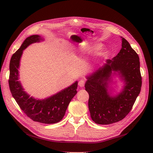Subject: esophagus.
<instances>
[{"mask_svg": "<svg viewBox=\"0 0 153 153\" xmlns=\"http://www.w3.org/2000/svg\"><path fill=\"white\" fill-rule=\"evenodd\" d=\"M85 85V81L84 80H80L78 82V85H79L80 87H83Z\"/></svg>", "mask_w": 153, "mask_h": 153, "instance_id": "1", "label": "esophagus"}]
</instances>
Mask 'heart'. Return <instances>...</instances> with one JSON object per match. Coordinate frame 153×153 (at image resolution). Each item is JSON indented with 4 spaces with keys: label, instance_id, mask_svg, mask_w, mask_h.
Masks as SVG:
<instances>
[{
    "label": "heart",
    "instance_id": "1",
    "mask_svg": "<svg viewBox=\"0 0 153 153\" xmlns=\"http://www.w3.org/2000/svg\"><path fill=\"white\" fill-rule=\"evenodd\" d=\"M103 47V44L101 43H96L93 45L85 44L80 47V50L82 52H98ZM108 51L106 50H104L103 52L101 53V56H105L107 54Z\"/></svg>",
    "mask_w": 153,
    "mask_h": 153
}]
</instances>
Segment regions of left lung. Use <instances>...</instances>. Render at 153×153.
<instances>
[{"mask_svg": "<svg viewBox=\"0 0 153 153\" xmlns=\"http://www.w3.org/2000/svg\"><path fill=\"white\" fill-rule=\"evenodd\" d=\"M121 38L122 47L116 56L106 60L103 66L85 76L91 117L98 124L121 121L130 112L141 90L139 57L128 41ZM116 76L123 84L119 92L111 85L117 82L113 81Z\"/></svg>", "mask_w": 153, "mask_h": 153, "instance_id": "obj_1", "label": "left lung"}]
</instances>
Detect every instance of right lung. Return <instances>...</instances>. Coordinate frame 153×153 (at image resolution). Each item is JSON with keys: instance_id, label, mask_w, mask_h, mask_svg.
Here are the masks:
<instances>
[{"instance_id": "obj_1", "label": "right lung", "mask_w": 153, "mask_h": 153, "mask_svg": "<svg viewBox=\"0 0 153 153\" xmlns=\"http://www.w3.org/2000/svg\"><path fill=\"white\" fill-rule=\"evenodd\" d=\"M44 40L39 35H32L25 39L20 48L12 55L10 64L9 85L14 99L27 116L34 121L54 124L61 121L65 115L68 105L77 93L78 82L76 81L56 94L44 99H38L27 93L19 80L18 69L23 51L30 45Z\"/></svg>"}]
</instances>
